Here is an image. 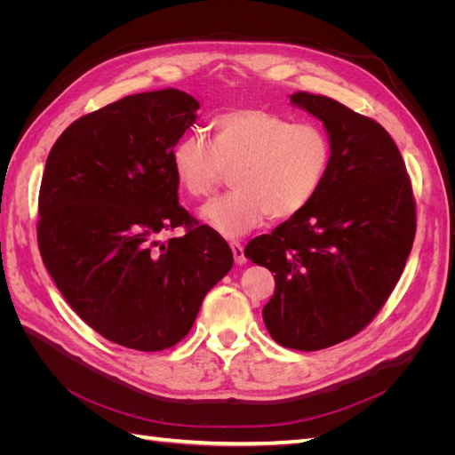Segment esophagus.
Wrapping results in <instances>:
<instances>
[{
	"instance_id": "esophagus-1",
	"label": "esophagus",
	"mask_w": 455,
	"mask_h": 455,
	"mask_svg": "<svg viewBox=\"0 0 455 455\" xmlns=\"http://www.w3.org/2000/svg\"><path fill=\"white\" fill-rule=\"evenodd\" d=\"M229 246H231L233 258H235V264H244L246 258H244V249H243V244H241V243H237V241H231V243H229Z\"/></svg>"
}]
</instances>
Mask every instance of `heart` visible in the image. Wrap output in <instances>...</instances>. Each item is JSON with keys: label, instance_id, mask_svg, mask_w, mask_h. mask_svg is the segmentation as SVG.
Instances as JSON below:
<instances>
[{"label": "heart", "instance_id": "b5f03b06", "mask_svg": "<svg viewBox=\"0 0 455 455\" xmlns=\"http://www.w3.org/2000/svg\"><path fill=\"white\" fill-rule=\"evenodd\" d=\"M211 129L212 144L199 134L182 136L171 163L178 184L194 199L209 197L233 171L235 189L201 212L224 237H243L267 218H292L321 191L332 163V142L321 125L239 108L216 116Z\"/></svg>", "mask_w": 455, "mask_h": 455}]
</instances>
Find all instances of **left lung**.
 Here are the masks:
<instances>
[{
  "mask_svg": "<svg viewBox=\"0 0 455 455\" xmlns=\"http://www.w3.org/2000/svg\"><path fill=\"white\" fill-rule=\"evenodd\" d=\"M292 104L319 117L332 142L326 180L307 209L244 256L275 273L264 323L283 347L319 351L359 334L385 306L416 237L404 159L378 121L306 91Z\"/></svg>",
  "mask_w": 455,
  "mask_h": 455,
  "instance_id": "1",
  "label": "left lung"
}]
</instances>
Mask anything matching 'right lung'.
I'll return each instance as SVG.
<instances>
[{"mask_svg": "<svg viewBox=\"0 0 455 455\" xmlns=\"http://www.w3.org/2000/svg\"><path fill=\"white\" fill-rule=\"evenodd\" d=\"M197 108L178 89L131 94L74 121L49 151L41 258L70 307L123 347L176 346L233 266L228 243L178 203L171 151ZM178 227L182 236L158 239Z\"/></svg>", "mask_w": 455, "mask_h": 455, "instance_id": "right-lung-1", "label": "right lung"}]
</instances>
